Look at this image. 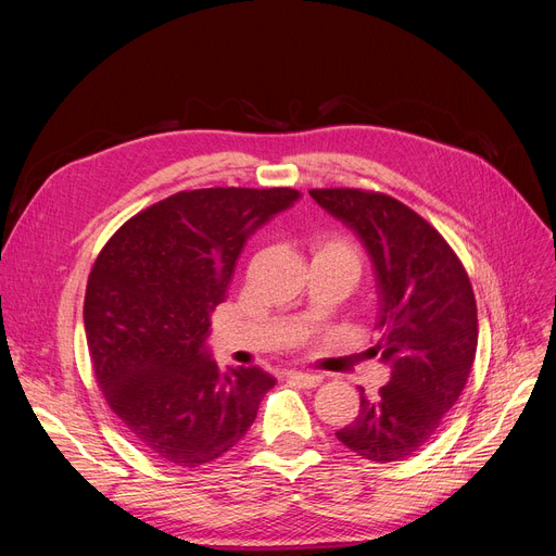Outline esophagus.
Here are the masks:
<instances>
[{"label": "esophagus", "instance_id": "obj_1", "mask_svg": "<svg viewBox=\"0 0 556 556\" xmlns=\"http://www.w3.org/2000/svg\"><path fill=\"white\" fill-rule=\"evenodd\" d=\"M288 378H290V381L300 383L302 388H317L319 383H323V376L308 374V371H288Z\"/></svg>", "mask_w": 556, "mask_h": 556}]
</instances>
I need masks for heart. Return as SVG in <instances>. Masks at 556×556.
Here are the masks:
<instances>
[{"label": "heart", "instance_id": "1", "mask_svg": "<svg viewBox=\"0 0 556 556\" xmlns=\"http://www.w3.org/2000/svg\"><path fill=\"white\" fill-rule=\"evenodd\" d=\"M315 256H336L342 263H346L349 270L354 273V277L361 273V252H358V248L352 241H346L342 237H329V239L319 241Z\"/></svg>", "mask_w": 556, "mask_h": 556}]
</instances>
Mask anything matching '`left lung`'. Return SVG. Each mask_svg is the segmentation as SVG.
Wrapping results in <instances>:
<instances>
[{"label": "left lung", "instance_id": "obj_1", "mask_svg": "<svg viewBox=\"0 0 556 556\" xmlns=\"http://www.w3.org/2000/svg\"><path fill=\"white\" fill-rule=\"evenodd\" d=\"M311 198L363 243L376 279L369 352L390 367L376 399L361 390L358 417L336 432L365 459L417 453L459 399L478 346V308L459 258L403 202L361 189H313Z\"/></svg>", "mask_w": 556, "mask_h": 556}]
</instances>
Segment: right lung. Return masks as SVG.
<instances>
[{
    "label": "right lung",
    "mask_w": 556,
    "mask_h": 556,
    "mask_svg": "<svg viewBox=\"0 0 556 556\" xmlns=\"http://www.w3.org/2000/svg\"><path fill=\"white\" fill-rule=\"evenodd\" d=\"M295 189H195L132 216L87 279L85 333L110 410L168 464L200 466L237 446L275 376L220 369L207 338L252 233L293 207Z\"/></svg>",
    "instance_id": "add662e5"
}]
</instances>
